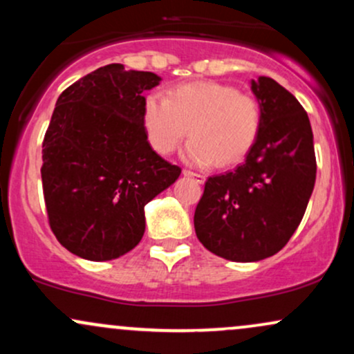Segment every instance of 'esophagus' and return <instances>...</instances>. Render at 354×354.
Masks as SVG:
<instances>
[{
	"label": "esophagus",
	"mask_w": 354,
	"mask_h": 354,
	"mask_svg": "<svg viewBox=\"0 0 354 354\" xmlns=\"http://www.w3.org/2000/svg\"><path fill=\"white\" fill-rule=\"evenodd\" d=\"M183 174H185L186 178H191V180H193V181L200 183V185H203V183L206 181V176H203V174H200V173L189 171V169H185V171H183Z\"/></svg>",
	"instance_id": "obj_1"
}]
</instances>
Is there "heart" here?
<instances>
[{"label": "heart", "instance_id": "1", "mask_svg": "<svg viewBox=\"0 0 354 354\" xmlns=\"http://www.w3.org/2000/svg\"><path fill=\"white\" fill-rule=\"evenodd\" d=\"M146 138L156 153L169 154L186 133V161L198 166L236 165L251 151L261 129V104L253 95L216 81H193L146 96Z\"/></svg>", "mask_w": 354, "mask_h": 354}]
</instances>
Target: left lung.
I'll use <instances>...</instances> for the list:
<instances>
[{"instance_id": "8db88e82", "label": "left lung", "mask_w": 354, "mask_h": 354, "mask_svg": "<svg viewBox=\"0 0 354 354\" xmlns=\"http://www.w3.org/2000/svg\"><path fill=\"white\" fill-rule=\"evenodd\" d=\"M261 129L246 161L208 178L194 211L206 250L230 261L270 258L301 223L316 180L310 118L288 89L268 76L251 80Z\"/></svg>"}]
</instances>
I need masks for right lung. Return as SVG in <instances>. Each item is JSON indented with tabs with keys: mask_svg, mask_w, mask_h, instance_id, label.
<instances>
[{
	"mask_svg": "<svg viewBox=\"0 0 354 354\" xmlns=\"http://www.w3.org/2000/svg\"><path fill=\"white\" fill-rule=\"evenodd\" d=\"M160 81L113 63L56 101L43 141L44 203L55 236L80 258L108 261L131 251L145 234V206L181 174L145 133L143 93Z\"/></svg>",
	"mask_w": 354,
	"mask_h": 354,
	"instance_id": "1",
	"label": "right lung"
}]
</instances>
